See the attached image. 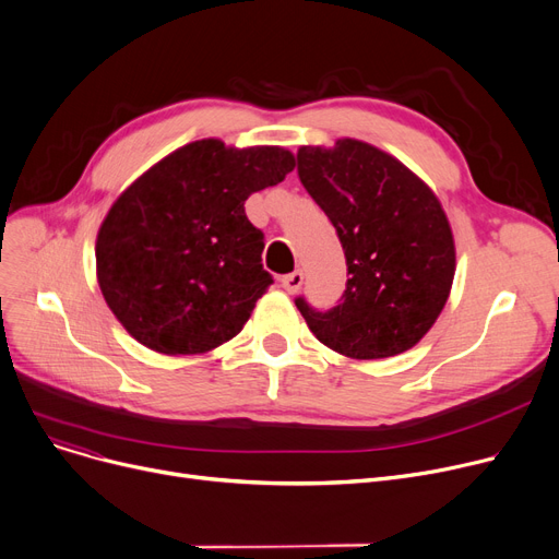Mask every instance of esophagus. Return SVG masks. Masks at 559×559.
I'll return each instance as SVG.
<instances>
[{
	"label": "esophagus",
	"mask_w": 559,
	"mask_h": 559,
	"mask_svg": "<svg viewBox=\"0 0 559 559\" xmlns=\"http://www.w3.org/2000/svg\"><path fill=\"white\" fill-rule=\"evenodd\" d=\"M281 283H283V287L289 292V295H295V292H299L301 289V285H304V272H292V274H285L283 278H281Z\"/></svg>",
	"instance_id": "obj_1"
}]
</instances>
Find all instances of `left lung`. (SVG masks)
<instances>
[{"label":"left lung","mask_w":559,"mask_h":559,"mask_svg":"<svg viewBox=\"0 0 559 559\" xmlns=\"http://www.w3.org/2000/svg\"><path fill=\"white\" fill-rule=\"evenodd\" d=\"M297 171L346 258L337 306L295 304L314 337L342 356L390 358L413 348L442 312L455 274L449 219L403 163L360 140L301 146Z\"/></svg>","instance_id":"obj_1"}]
</instances>
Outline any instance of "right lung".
<instances>
[{
	"label": "right lung",
	"instance_id": "1",
	"mask_svg": "<svg viewBox=\"0 0 559 559\" xmlns=\"http://www.w3.org/2000/svg\"><path fill=\"white\" fill-rule=\"evenodd\" d=\"M295 165L281 146L197 140L112 203L97 235V278L129 335L158 354L190 356L242 331L274 283L245 201Z\"/></svg>",
	"mask_w": 559,
	"mask_h": 559
}]
</instances>
